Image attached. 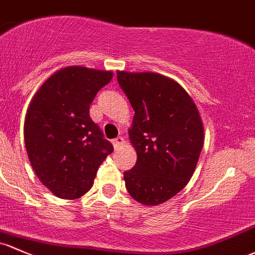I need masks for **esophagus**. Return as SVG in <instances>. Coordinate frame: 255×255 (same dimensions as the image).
<instances>
[{
    "instance_id": "34e87169",
    "label": "esophagus",
    "mask_w": 255,
    "mask_h": 255,
    "mask_svg": "<svg viewBox=\"0 0 255 255\" xmlns=\"http://www.w3.org/2000/svg\"><path fill=\"white\" fill-rule=\"evenodd\" d=\"M112 143H113L114 148H118V147H119L120 144L124 143V138H123V137H117V138H114L113 141H112Z\"/></svg>"
}]
</instances>
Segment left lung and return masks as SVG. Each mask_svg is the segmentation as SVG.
Here are the masks:
<instances>
[{
	"label": "left lung",
	"instance_id": "8db88e82",
	"mask_svg": "<svg viewBox=\"0 0 255 255\" xmlns=\"http://www.w3.org/2000/svg\"><path fill=\"white\" fill-rule=\"evenodd\" d=\"M117 79L135 111L128 137L137 160L124 172L127 190L142 204L164 203L187 185L199 159L204 131L198 109L160 74L118 72Z\"/></svg>",
	"mask_w": 255,
	"mask_h": 255
}]
</instances>
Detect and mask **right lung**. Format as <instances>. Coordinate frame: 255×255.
<instances>
[{
  "instance_id": "add662e5",
  "label": "right lung",
  "mask_w": 255,
  "mask_h": 255,
  "mask_svg": "<svg viewBox=\"0 0 255 255\" xmlns=\"http://www.w3.org/2000/svg\"><path fill=\"white\" fill-rule=\"evenodd\" d=\"M113 73L68 67L46 80L26 112L24 139L40 181L59 198L76 199L94 185L113 146L90 117Z\"/></svg>"
}]
</instances>
